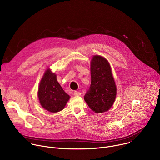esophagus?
<instances>
[{"mask_svg": "<svg viewBox=\"0 0 160 160\" xmlns=\"http://www.w3.org/2000/svg\"><path fill=\"white\" fill-rule=\"evenodd\" d=\"M73 94L75 96H80L81 95V93L80 92H78V91H75Z\"/></svg>", "mask_w": 160, "mask_h": 160, "instance_id": "1", "label": "esophagus"}]
</instances>
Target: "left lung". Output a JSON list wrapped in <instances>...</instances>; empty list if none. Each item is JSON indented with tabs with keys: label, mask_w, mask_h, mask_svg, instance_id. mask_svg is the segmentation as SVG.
<instances>
[{
	"label": "left lung",
	"mask_w": 160,
	"mask_h": 160,
	"mask_svg": "<svg viewBox=\"0 0 160 160\" xmlns=\"http://www.w3.org/2000/svg\"><path fill=\"white\" fill-rule=\"evenodd\" d=\"M90 75L91 84L84 100L95 112H104L111 108L117 95L116 84L106 59L99 55L93 56Z\"/></svg>",
	"instance_id": "left-lung-1"
}]
</instances>
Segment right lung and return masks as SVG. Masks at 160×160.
<instances>
[{
  "label": "right lung",
  "mask_w": 160,
  "mask_h": 160,
  "mask_svg": "<svg viewBox=\"0 0 160 160\" xmlns=\"http://www.w3.org/2000/svg\"><path fill=\"white\" fill-rule=\"evenodd\" d=\"M38 97L42 108L51 112H57L64 109L70 98L59 85L56 75L48 68L40 82Z\"/></svg>",
  "instance_id": "1"
}]
</instances>
